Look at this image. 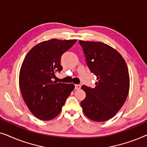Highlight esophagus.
<instances>
[{"label":"esophagus","mask_w":147,"mask_h":147,"mask_svg":"<svg viewBox=\"0 0 147 147\" xmlns=\"http://www.w3.org/2000/svg\"><path fill=\"white\" fill-rule=\"evenodd\" d=\"M81 88V86L79 85V84H76L75 85V89L76 90H79Z\"/></svg>","instance_id":"1"}]
</instances>
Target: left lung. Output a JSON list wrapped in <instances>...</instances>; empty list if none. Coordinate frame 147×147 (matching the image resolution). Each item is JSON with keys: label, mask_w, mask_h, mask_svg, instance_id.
Returning <instances> with one entry per match:
<instances>
[{"label": "left lung", "mask_w": 147, "mask_h": 147, "mask_svg": "<svg viewBox=\"0 0 147 147\" xmlns=\"http://www.w3.org/2000/svg\"><path fill=\"white\" fill-rule=\"evenodd\" d=\"M79 43L88 67L98 80L94 88L82 86L86 94L81 102L82 110L90 120L106 121L119 111L128 96L130 78L127 65L120 53L107 44L82 40Z\"/></svg>", "instance_id": "1"}]
</instances>
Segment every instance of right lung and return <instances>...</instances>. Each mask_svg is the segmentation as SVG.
I'll return each mask as SVG.
<instances>
[{
    "label": "right lung",
    "instance_id": "1",
    "mask_svg": "<svg viewBox=\"0 0 147 147\" xmlns=\"http://www.w3.org/2000/svg\"><path fill=\"white\" fill-rule=\"evenodd\" d=\"M77 41L53 39L32 48L25 56L19 73V87L24 101L38 119L50 120L62 110L75 88L74 84L52 81L61 71V55Z\"/></svg>",
    "mask_w": 147,
    "mask_h": 147
}]
</instances>
